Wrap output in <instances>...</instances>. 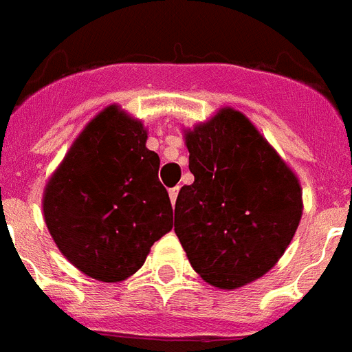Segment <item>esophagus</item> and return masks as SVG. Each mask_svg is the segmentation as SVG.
<instances>
[{
    "mask_svg": "<svg viewBox=\"0 0 352 352\" xmlns=\"http://www.w3.org/2000/svg\"><path fill=\"white\" fill-rule=\"evenodd\" d=\"M177 195H179V186H177V188H173V190H170V201H171V204H175Z\"/></svg>",
    "mask_w": 352,
    "mask_h": 352,
    "instance_id": "1",
    "label": "esophagus"
}]
</instances>
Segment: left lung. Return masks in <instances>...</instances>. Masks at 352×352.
Wrapping results in <instances>:
<instances>
[{"label":"left lung","instance_id":"1","mask_svg":"<svg viewBox=\"0 0 352 352\" xmlns=\"http://www.w3.org/2000/svg\"><path fill=\"white\" fill-rule=\"evenodd\" d=\"M193 184L175 202V233L191 267L219 289L265 275L302 219V188L253 122L233 108L184 131Z\"/></svg>","mask_w":352,"mask_h":352}]
</instances>
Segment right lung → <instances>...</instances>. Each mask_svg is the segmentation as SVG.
<instances>
[{
    "label": "right lung",
    "instance_id": "add662e5",
    "mask_svg": "<svg viewBox=\"0 0 352 352\" xmlns=\"http://www.w3.org/2000/svg\"><path fill=\"white\" fill-rule=\"evenodd\" d=\"M146 139L139 119L110 104L79 133L43 193V217L59 251L101 282L141 270L153 242L173 228L161 159Z\"/></svg>",
    "mask_w": 352,
    "mask_h": 352
}]
</instances>
